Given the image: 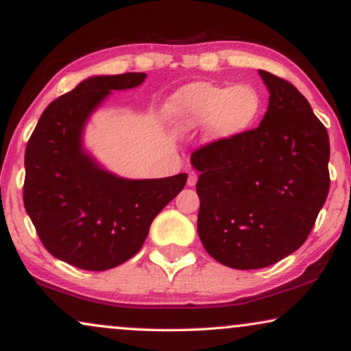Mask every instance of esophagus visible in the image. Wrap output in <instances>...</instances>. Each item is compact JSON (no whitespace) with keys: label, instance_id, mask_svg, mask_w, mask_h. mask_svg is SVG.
Segmentation results:
<instances>
[{"label":"esophagus","instance_id":"34e87169","mask_svg":"<svg viewBox=\"0 0 351 351\" xmlns=\"http://www.w3.org/2000/svg\"><path fill=\"white\" fill-rule=\"evenodd\" d=\"M195 183H197V173L191 171L188 176V186H195Z\"/></svg>","mask_w":351,"mask_h":351}]
</instances>
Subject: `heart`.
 <instances>
[{
	"label": "heart",
	"mask_w": 351,
	"mask_h": 351,
	"mask_svg": "<svg viewBox=\"0 0 351 351\" xmlns=\"http://www.w3.org/2000/svg\"><path fill=\"white\" fill-rule=\"evenodd\" d=\"M261 107L260 93L252 85L194 83L171 97L168 114L181 127L210 123L215 138H228L249 128L258 119Z\"/></svg>",
	"instance_id": "obj_1"
}]
</instances>
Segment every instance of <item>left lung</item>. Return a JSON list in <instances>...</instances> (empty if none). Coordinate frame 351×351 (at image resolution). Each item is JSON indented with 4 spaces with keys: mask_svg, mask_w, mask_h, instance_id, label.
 Segmentation results:
<instances>
[{
    "mask_svg": "<svg viewBox=\"0 0 351 351\" xmlns=\"http://www.w3.org/2000/svg\"><path fill=\"white\" fill-rule=\"evenodd\" d=\"M268 110L254 130L195 149L197 231L234 269L278 263L303 245L329 193V134L292 83L258 70Z\"/></svg>",
    "mask_w": 351,
    "mask_h": 351,
    "instance_id": "obj_1",
    "label": "left lung"
}]
</instances>
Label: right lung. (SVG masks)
Returning a JSON list of instances; mask_svg holds the SVG:
<instances>
[{
  "label": "right lung",
  "instance_id": "right-lung-1",
  "mask_svg": "<svg viewBox=\"0 0 351 351\" xmlns=\"http://www.w3.org/2000/svg\"><path fill=\"white\" fill-rule=\"evenodd\" d=\"M144 80L136 72L88 78L46 107L27 143L23 205L45 249L77 268L106 271L136 255L152 219L188 180L117 178L83 152L91 112L112 90Z\"/></svg>",
  "mask_w": 351,
  "mask_h": 351
}]
</instances>
